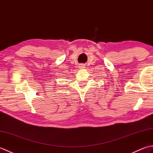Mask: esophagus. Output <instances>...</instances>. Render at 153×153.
Masks as SVG:
<instances>
[{"mask_svg":"<svg viewBox=\"0 0 153 153\" xmlns=\"http://www.w3.org/2000/svg\"><path fill=\"white\" fill-rule=\"evenodd\" d=\"M79 68H80V69H83V68H85V65L84 64H80L79 66Z\"/></svg>","mask_w":153,"mask_h":153,"instance_id":"34e87169","label":"esophagus"}]
</instances>
